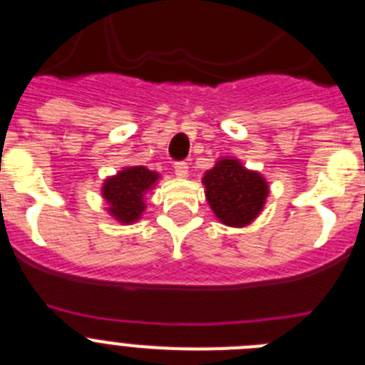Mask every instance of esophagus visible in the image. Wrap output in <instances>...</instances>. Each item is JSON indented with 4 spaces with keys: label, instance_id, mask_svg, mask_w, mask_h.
<instances>
[{
    "label": "esophagus",
    "instance_id": "34e87169",
    "mask_svg": "<svg viewBox=\"0 0 365 365\" xmlns=\"http://www.w3.org/2000/svg\"><path fill=\"white\" fill-rule=\"evenodd\" d=\"M173 170H175V175L180 177V179H185V177H188V163H185V160H180V163H175Z\"/></svg>",
    "mask_w": 365,
    "mask_h": 365
}]
</instances>
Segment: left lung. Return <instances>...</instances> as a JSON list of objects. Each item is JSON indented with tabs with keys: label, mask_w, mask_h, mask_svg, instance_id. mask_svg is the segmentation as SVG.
<instances>
[{
	"label": "left lung",
	"mask_w": 365,
	"mask_h": 365,
	"mask_svg": "<svg viewBox=\"0 0 365 365\" xmlns=\"http://www.w3.org/2000/svg\"><path fill=\"white\" fill-rule=\"evenodd\" d=\"M206 201L227 227L243 228L261 214L269 197V182L259 172L248 170L240 159L221 157L202 177Z\"/></svg>",
	"instance_id": "1"
}]
</instances>
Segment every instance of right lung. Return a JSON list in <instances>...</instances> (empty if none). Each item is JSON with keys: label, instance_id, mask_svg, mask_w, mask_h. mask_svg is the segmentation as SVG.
Returning <instances> with one entry per match:
<instances>
[{"label": "right lung", "instance_id": "add662e5", "mask_svg": "<svg viewBox=\"0 0 365 365\" xmlns=\"http://www.w3.org/2000/svg\"><path fill=\"white\" fill-rule=\"evenodd\" d=\"M159 173L146 166H128L108 177L102 185V197L108 214L122 225H131L146 210V193L157 186Z\"/></svg>", "mask_w": 365, "mask_h": 365}]
</instances>
